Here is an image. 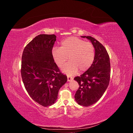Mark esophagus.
Segmentation results:
<instances>
[{"label": "esophagus", "instance_id": "34e87169", "mask_svg": "<svg viewBox=\"0 0 133 133\" xmlns=\"http://www.w3.org/2000/svg\"><path fill=\"white\" fill-rule=\"evenodd\" d=\"M67 79H68V82H70V81H71V80L73 79V78L71 77V76H70L68 75V76H67Z\"/></svg>", "mask_w": 133, "mask_h": 133}]
</instances>
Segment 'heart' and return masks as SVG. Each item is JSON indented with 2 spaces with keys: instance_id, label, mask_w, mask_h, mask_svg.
<instances>
[{
  "instance_id": "1",
  "label": "heart",
  "mask_w": 133,
  "mask_h": 133,
  "mask_svg": "<svg viewBox=\"0 0 133 133\" xmlns=\"http://www.w3.org/2000/svg\"><path fill=\"white\" fill-rule=\"evenodd\" d=\"M52 56L55 63L62 67L68 59L70 61L64 65L63 71L69 75L78 71H85L91 66L95 59V52L92 44L76 37L65 39L61 43V47H54Z\"/></svg>"
}]
</instances>
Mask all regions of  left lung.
Here are the masks:
<instances>
[{"label":"left lung","mask_w":133,"mask_h":133,"mask_svg":"<svg viewBox=\"0 0 133 133\" xmlns=\"http://www.w3.org/2000/svg\"><path fill=\"white\" fill-rule=\"evenodd\" d=\"M82 37L90 40L95 48V55L88 70L74 78L79 84L74 97L79 105L89 107L97 102L107 89L110 81V63L108 52L101 43L90 36Z\"/></svg>","instance_id":"left-lung-1"}]
</instances>
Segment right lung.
Masks as SVG:
<instances>
[{"instance_id": "right-lung-1", "label": "right lung", "mask_w": 133, "mask_h": 133, "mask_svg": "<svg viewBox=\"0 0 133 133\" xmlns=\"http://www.w3.org/2000/svg\"><path fill=\"white\" fill-rule=\"evenodd\" d=\"M56 38L54 34L38 35L27 44L22 54L24 85L30 97L43 107L55 102L60 88L67 82L52 56Z\"/></svg>"}]
</instances>
